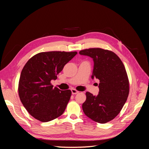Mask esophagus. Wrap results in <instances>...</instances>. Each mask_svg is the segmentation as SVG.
I'll return each instance as SVG.
<instances>
[{
	"mask_svg": "<svg viewBox=\"0 0 149 149\" xmlns=\"http://www.w3.org/2000/svg\"><path fill=\"white\" fill-rule=\"evenodd\" d=\"M71 93L73 94H78L79 93V91H78L77 90H76L75 89H71Z\"/></svg>",
	"mask_w": 149,
	"mask_h": 149,
	"instance_id": "1",
	"label": "esophagus"
}]
</instances>
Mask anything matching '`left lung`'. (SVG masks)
<instances>
[{
    "label": "left lung",
    "instance_id": "1",
    "mask_svg": "<svg viewBox=\"0 0 149 149\" xmlns=\"http://www.w3.org/2000/svg\"><path fill=\"white\" fill-rule=\"evenodd\" d=\"M79 54L93 58L92 79L100 80L97 95L86 93L84 113L98 123L104 124L119 114L127 101L129 83L123 63L114 52L100 48L81 50Z\"/></svg>",
    "mask_w": 149,
    "mask_h": 149
}]
</instances>
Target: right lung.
Instances as JSON below:
<instances>
[{
  "mask_svg": "<svg viewBox=\"0 0 149 149\" xmlns=\"http://www.w3.org/2000/svg\"><path fill=\"white\" fill-rule=\"evenodd\" d=\"M77 52H48L31 57L22 70L19 83L20 101L29 113L43 123L63 113L71 96L70 89L53 88L52 80Z\"/></svg>",
  "mask_w": 149,
  "mask_h": 149,
  "instance_id": "obj_1",
  "label": "right lung"
}]
</instances>
